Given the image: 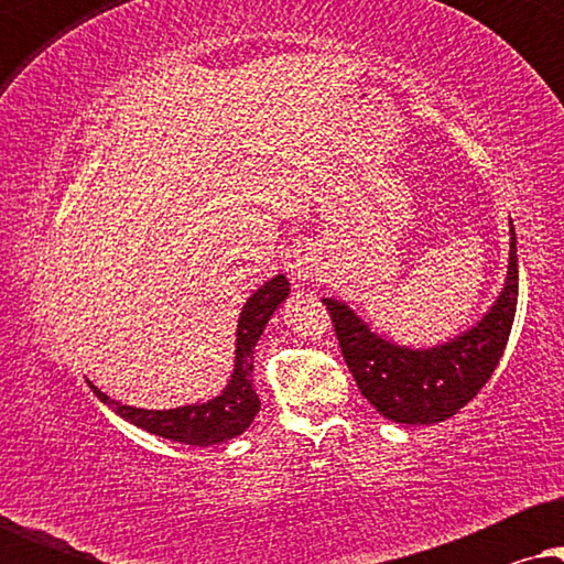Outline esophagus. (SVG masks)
Masks as SVG:
<instances>
[{
    "instance_id": "34e87169",
    "label": "esophagus",
    "mask_w": 564,
    "mask_h": 564,
    "mask_svg": "<svg viewBox=\"0 0 564 564\" xmlns=\"http://www.w3.org/2000/svg\"><path fill=\"white\" fill-rule=\"evenodd\" d=\"M288 274H290V280L292 282H305L307 276L313 274V261L305 257V253H300V251H295L292 253V257L288 259Z\"/></svg>"
}]
</instances>
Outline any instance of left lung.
I'll return each instance as SVG.
<instances>
[{
  "label": "left lung",
  "mask_w": 564,
  "mask_h": 564,
  "mask_svg": "<svg viewBox=\"0 0 564 564\" xmlns=\"http://www.w3.org/2000/svg\"><path fill=\"white\" fill-rule=\"evenodd\" d=\"M508 272L496 303L480 321L436 346H403L369 326L346 300L323 297L330 311L338 346L361 395L392 423L431 426L452 419L490 380L511 336L519 303V253L516 228L508 218Z\"/></svg>",
  "instance_id": "left-lung-1"
}]
</instances>
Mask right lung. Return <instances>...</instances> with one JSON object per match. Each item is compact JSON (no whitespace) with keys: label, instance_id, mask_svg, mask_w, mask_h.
<instances>
[{"label":"right lung","instance_id":"1","mask_svg":"<svg viewBox=\"0 0 564 564\" xmlns=\"http://www.w3.org/2000/svg\"><path fill=\"white\" fill-rule=\"evenodd\" d=\"M288 295L290 282L284 274H274L272 280H267L259 290L251 292V297L241 307V315H238L234 372H230L226 388L210 400L166 408V411H145V408L118 403V400H112L107 392L87 380L89 388L120 419L149 431V434L192 446H213L230 442V438L241 436L251 426V421L257 419L261 408V400L257 390H253V349H257L269 318L288 300Z\"/></svg>","mask_w":564,"mask_h":564}]
</instances>
